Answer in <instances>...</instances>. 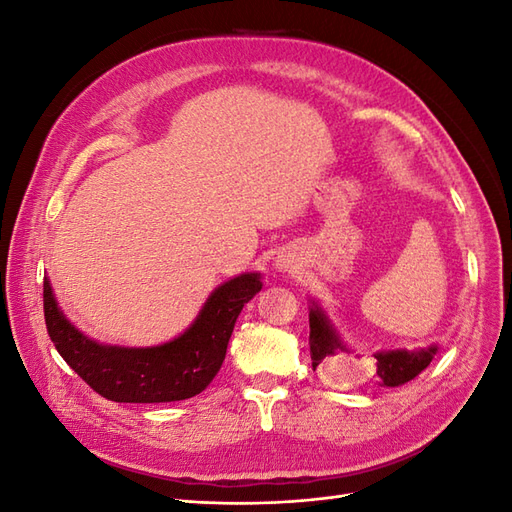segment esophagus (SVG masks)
<instances>
[{"label": "esophagus", "instance_id": "1", "mask_svg": "<svg viewBox=\"0 0 512 512\" xmlns=\"http://www.w3.org/2000/svg\"><path fill=\"white\" fill-rule=\"evenodd\" d=\"M297 262H299L297 254H292L290 250H282L273 260V269L280 271V273H290V271L297 269Z\"/></svg>", "mask_w": 512, "mask_h": 512}]
</instances>
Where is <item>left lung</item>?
I'll return each instance as SVG.
<instances>
[{
	"mask_svg": "<svg viewBox=\"0 0 512 512\" xmlns=\"http://www.w3.org/2000/svg\"><path fill=\"white\" fill-rule=\"evenodd\" d=\"M309 354H312V367H329L333 363L339 365L348 354L354 350L344 342V337L335 329L333 320L324 312V307L312 299L309 301ZM440 346L431 344L427 348L418 350H406V348H393V350H380L374 352V363L365 371L359 369V374H371L369 382L376 386H401L410 380H414L421 371L433 361V356L438 354ZM356 359H361V354H356Z\"/></svg>",
	"mask_w": 512,
	"mask_h": 512,
	"instance_id": "8db88e82",
	"label": "left lung"
}]
</instances>
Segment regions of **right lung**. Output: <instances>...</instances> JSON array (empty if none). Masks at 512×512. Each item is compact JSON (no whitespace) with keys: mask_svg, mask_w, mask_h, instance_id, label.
I'll return each instance as SVG.
<instances>
[{"mask_svg":"<svg viewBox=\"0 0 512 512\" xmlns=\"http://www.w3.org/2000/svg\"><path fill=\"white\" fill-rule=\"evenodd\" d=\"M262 288V275L247 271L215 288L194 322L170 342L145 348L100 344L59 307L44 277V320L57 352L91 389L119 404H166L203 393L218 374L228 339L247 301Z\"/></svg>","mask_w":512,"mask_h":512,"instance_id":"add662e5","label":"right lung"}]
</instances>
